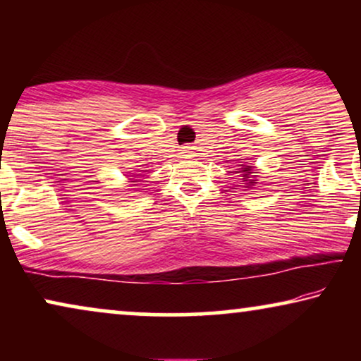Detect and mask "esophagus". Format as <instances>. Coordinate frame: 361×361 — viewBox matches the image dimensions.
<instances>
[{
	"instance_id": "1",
	"label": "esophagus",
	"mask_w": 361,
	"mask_h": 361,
	"mask_svg": "<svg viewBox=\"0 0 361 361\" xmlns=\"http://www.w3.org/2000/svg\"><path fill=\"white\" fill-rule=\"evenodd\" d=\"M190 154H192V152H190V147H184V149H182V156L189 157Z\"/></svg>"
}]
</instances>
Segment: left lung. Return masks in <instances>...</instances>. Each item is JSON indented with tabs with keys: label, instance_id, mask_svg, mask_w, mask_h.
<instances>
[{
	"label": "left lung",
	"instance_id": "8db88e82",
	"mask_svg": "<svg viewBox=\"0 0 361 361\" xmlns=\"http://www.w3.org/2000/svg\"><path fill=\"white\" fill-rule=\"evenodd\" d=\"M241 172H243L245 180H250V174H253V172H251V166L241 167ZM245 180H243V182H245ZM251 184H258V182H255V179H253V180H250V184H248V185H251Z\"/></svg>",
	"mask_w": 361,
	"mask_h": 361
}]
</instances>
